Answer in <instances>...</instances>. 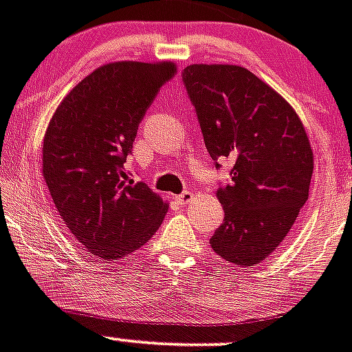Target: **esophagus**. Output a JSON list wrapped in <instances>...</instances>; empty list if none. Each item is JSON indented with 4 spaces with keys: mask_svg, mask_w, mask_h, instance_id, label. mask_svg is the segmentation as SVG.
<instances>
[{
    "mask_svg": "<svg viewBox=\"0 0 352 352\" xmlns=\"http://www.w3.org/2000/svg\"><path fill=\"white\" fill-rule=\"evenodd\" d=\"M190 199H192V192H183L182 195H178V197H176V200H178V202H182V204L188 202Z\"/></svg>",
    "mask_w": 352,
    "mask_h": 352,
    "instance_id": "obj_1",
    "label": "esophagus"
}]
</instances>
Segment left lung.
I'll return each instance as SVG.
<instances>
[{
    "label": "left lung",
    "instance_id": "8db88e82",
    "mask_svg": "<svg viewBox=\"0 0 352 352\" xmlns=\"http://www.w3.org/2000/svg\"><path fill=\"white\" fill-rule=\"evenodd\" d=\"M183 82L209 155L233 160L219 186L224 219L210 236L217 256L254 266L282 243L309 195L313 150L296 110L240 65L193 63Z\"/></svg>",
    "mask_w": 352,
    "mask_h": 352
}]
</instances>
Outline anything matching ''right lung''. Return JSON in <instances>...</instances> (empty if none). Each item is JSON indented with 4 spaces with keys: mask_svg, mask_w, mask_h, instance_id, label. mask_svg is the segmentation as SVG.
Returning <instances> with one entry per match:
<instances>
[{
    "mask_svg": "<svg viewBox=\"0 0 352 352\" xmlns=\"http://www.w3.org/2000/svg\"><path fill=\"white\" fill-rule=\"evenodd\" d=\"M173 62H113L70 89L43 140V176L63 223L88 252L120 259L162 224L167 204L124 170L138 124Z\"/></svg>",
    "mask_w": 352,
    "mask_h": 352,
    "instance_id": "add662e5",
    "label": "right lung"
}]
</instances>
